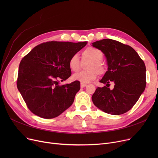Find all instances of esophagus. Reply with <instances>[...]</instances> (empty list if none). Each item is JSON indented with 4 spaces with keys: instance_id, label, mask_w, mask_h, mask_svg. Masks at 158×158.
I'll list each match as a JSON object with an SVG mask.
<instances>
[{
    "instance_id": "1",
    "label": "esophagus",
    "mask_w": 158,
    "mask_h": 158,
    "mask_svg": "<svg viewBox=\"0 0 158 158\" xmlns=\"http://www.w3.org/2000/svg\"><path fill=\"white\" fill-rule=\"evenodd\" d=\"M86 86H87V85L85 84V83H82V82L81 83V88H85V87Z\"/></svg>"
}]
</instances>
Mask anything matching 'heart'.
Here are the masks:
<instances>
[{"instance_id": "b5f03b06", "label": "heart", "mask_w": 158, "mask_h": 158, "mask_svg": "<svg viewBox=\"0 0 158 158\" xmlns=\"http://www.w3.org/2000/svg\"><path fill=\"white\" fill-rule=\"evenodd\" d=\"M103 53L99 49L94 47H88L82 52V59L89 60L91 62L87 66V70L81 71L73 75L72 78L82 83H88L94 80L98 74H102L105 72L102 64ZM69 66L73 72H77L80 69V60L78 54H73L69 61Z\"/></svg>"}]
</instances>
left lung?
Returning <instances> with one entry per match:
<instances>
[{"instance_id": "left-lung-1", "label": "left lung", "mask_w": 158, "mask_h": 158, "mask_svg": "<svg viewBox=\"0 0 158 158\" xmlns=\"http://www.w3.org/2000/svg\"><path fill=\"white\" fill-rule=\"evenodd\" d=\"M92 46L104 53L108 66L100 81L106 86L96 89L92 101L106 113H125L133 107L145 90V63L134 48L118 41L103 39L92 43ZM111 82L114 83L113 90L109 88Z\"/></svg>"}]
</instances>
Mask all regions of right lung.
Returning a JSON list of instances; mask_svg holds the SVG:
<instances>
[{"mask_svg":"<svg viewBox=\"0 0 158 158\" xmlns=\"http://www.w3.org/2000/svg\"><path fill=\"white\" fill-rule=\"evenodd\" d=\"M87 41H48L36 46L20 63L17 88L29 110L40 117H57L73 104L80 82L60 85L71 76L70 58Z\"/></svg>","mask_w":158,"mask_h":158,"instance_id":"1","label":"right lung"}]
</instances>
